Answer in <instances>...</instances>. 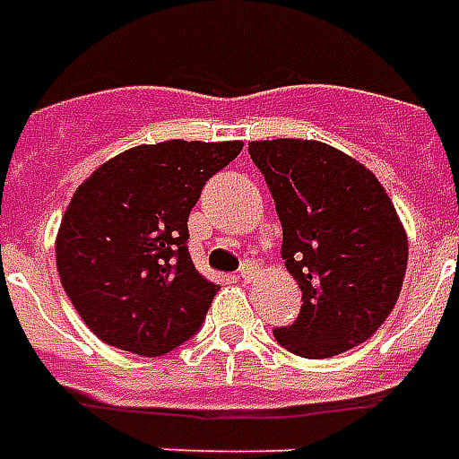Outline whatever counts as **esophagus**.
I'll return each instance as SVG.
<instances>
[{"instance_id":"obj_1","label":"esophagus","mask_w":459,"mask_h":459,"mask_svg":"<svg viewBox=\"0 0 459 459\" xmlns=\"http://www.w3.org/2000/svg\"><path fill=\"white\" fill-rule=\"evenodd\" d=\"M254 274H256V266H254V264H244V266L238 269V279H241V281H248Z\"/></svg>"}]
</instances>
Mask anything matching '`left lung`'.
<instances>
[{
  "label": "left lung",
  "mask_w": 459,
  "mask_h": 459,
  "mask_svg": "<svg viewBox=\"0 0 459 459\" xmlns=\"http://www.w3.org/2000/svg\"><path fill=\"white\" fill-rule=\"evenodd\" d=\"M281 223V259L302 290L281 348L330 358L366 342L402 292L409 246L391 198L371 169L307 139L251 142Z\"/></svg>",
  "instance_id": "1"
}]
</instances>
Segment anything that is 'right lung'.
<instances>
[{
  "mask_svg": "<svg viewBox=\"0 0 459 459\" xmlns=\"http://www.w3.org/2000/svg\"><path fill=\"white\" fill-rule=\"evenodd\" d=\"M241 142L142 144L108 160L73 195L56 241L63 290L103 342L165 356L205 323L218 284L187 251V215Z\"/></svg>",
  "mask_w": 459,
  "mask_h": 459,
  "instance_id": "add662e5",
  "label": "right lung"
}]
</instances>
